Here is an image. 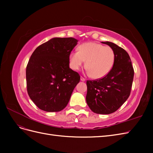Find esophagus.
Here are the masks:
<instances>
[{
  "mask_svg": "<svg viewBox=\"0 0 153 153\" xmlns=\"http://www.w3.org/2000/svg\"><path fill=\"white\" fill-rule=\"evenodd\" d=\"M80 80L82 81V82H85V78H84V77L81 76V77H80Z\"/></svg>",
  "mask_w": 153,
  "mask_h": 153,
  "instance_id": "34e87169",
  "label": "esophagus"
}]
</instances>
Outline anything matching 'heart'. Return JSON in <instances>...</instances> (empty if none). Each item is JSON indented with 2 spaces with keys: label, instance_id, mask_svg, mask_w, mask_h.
<instances>
[{
  "label": "heart",
  "instance_id": "1",
  "mask_svg": "<svg viewBox=\"0 0 153 153\" xmlns=\"http://www.w3.org/2000/svg\"><path fill=\"white\" fill-rule=\"evenodd\" d=\"M78 51L69 54V64L73 70H78L85 63L86 73L94 78L107 75L115 62V53L112 48L94 42L82 44Z\"/></svg>",
  "mask_w": 153,
  "mask_h": 153
}]
</instances>
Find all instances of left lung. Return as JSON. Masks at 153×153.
I'll return each instance as SVG.
<instances>
[{
	"mask_svg": "<svg viewBox=\"0 0 153 153\" xmlns=\"http://www.w3.org/2000/svg\"><path fill=\"white\" fill-rule=\"evenodd\" d=\"M101 43L108 45L114 51V64L105 77L87 81L86 101L93 112L110 114L118 110L129 98L134 70L126 50L109 41Z\"/></svg>",
	"mask_w": 153,
	"mask_h": 153,
	"instance_id": "left-lung-1",
	"label": "left lung"
}]
</instances>
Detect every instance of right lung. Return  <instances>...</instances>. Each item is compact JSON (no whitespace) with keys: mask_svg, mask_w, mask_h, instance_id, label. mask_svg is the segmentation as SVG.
<instances>
[{"mask_svg":"<svg viewBox=\"0 0 153 153\" xmlns=\"http://www.w3.org/2000/svg\"><path fill=\"white\" fill-rule=\"evenodd\" d=\"M73 38H53L32 53L26 68L27 92L46 112L61 111L67 106L80 76L69 68V54L77 45Z\"/></svg>","mask_w":153,"mask_h":153,"instance_id":"1","label":"right lung"}]
</instances>
